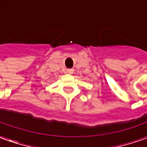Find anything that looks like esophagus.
Instances as JSON below:
<instances>
[{
	"label": "esophagus",
	"mask_w": 147,
	"mask_h": 147,
	"mask_svg": "<svg viewBox=\"0 0 147 147\" xmlns=\"http://www.w3.org/2000/svg\"><path fill=\"white\" fill-rule=\"evenodd\" d=\"M74 69H67V73H68V74H73V73H74Z\"/></svg>",
	"instance_id": "obj_1"
}]
</instances>
